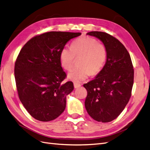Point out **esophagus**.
<instances>
[{
  "instance_id": "obj_1",
  "label": "esophagus",
  "mask_w": 150,
  "mask_h": 150,
  "mask_svg": "<svg viewBox=\"0 0 150 150\" xmlns=\"http://www.w3.org/2000/svg\"><path fill=\"white\" fill-rule=\"evenodd\" d=\"M80 86H81V84H80L76 83H74V88H79Z\"/></svg>"
}]
</instances>
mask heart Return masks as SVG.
<instances>
[{
  "label": "heart",
  "instance_id": "1",
  "mask_svg": "<svg viewBox=\"0 0 150 150\" xmlns=\"http://www.w3.org/2000/svg\"><path fill=\"white\" fill-rule=\"evenodd\" d=\"M108 49L103 43L98 42L93 38L84 36L75 39L71 47H64L59 54L61 66L69 70L75 57H81L79 65L81 67L72 69L68 73V78L75 83L86 80L91 75L100 72L106 64L108 59Z\"/></svg>",
  "mask_w": 150,
  "mask_h": 150
}]
</instances>
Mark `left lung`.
<instances>
[{"label": "left lung", "instance_id": "obj_1", "mask_svg": "<svg viewBox=\"0 0 150 150\" xmlns=\"http://www.w3.org/2000/svg\"><path fill=\"white\" fill-rule=\"evenodd\" d=\"M106 46L108 59L94 79L83 85L88 94L85 108L89 115L99 122L116 119L131 96L134 69L129 52L118 39L100 31L89 32Z\"/></svg>", "mask_w": 150, "mask_h": 150}]
</instances>
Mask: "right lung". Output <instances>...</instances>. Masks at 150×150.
<instances>
[{
    "mask_svg": "<svg viewBox=\"0 0 150 150\" xmlns=\"http://www.w3.org/2000/svg\"><path fill=\"white\" fill-rule=\"evenodd\" d=\"M80 33L51 31L34 36L21 50L15 62L16 88L21 103L35 120H55L64 111L73 83L66 78L61 50Z\"/></svg>",
    "mask_w": 150,
    "mask_h": 150,
    "instance_id": "add662e5",
    "label": "right lung"
}]
</instances>
